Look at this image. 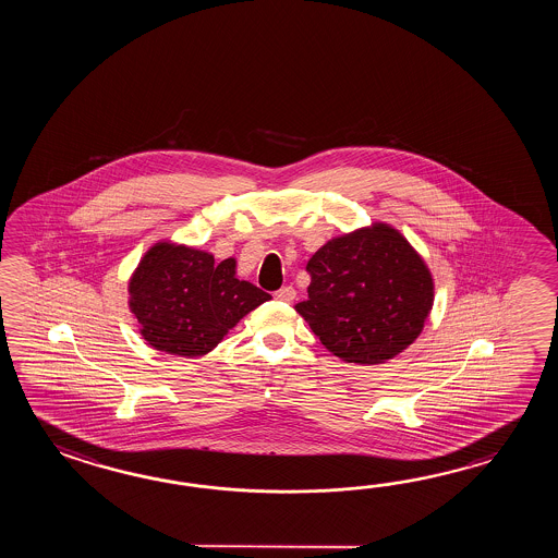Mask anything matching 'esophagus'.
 <instances>
[{
	"instance_id": "obj_1",
	"label": "esophagus",
	"mask_w": 558,
	"mask_h": 558,
	"mask_svg": "<svg viewBox=\"0 0 558 558\" xmlns=\"http://www.w3.org/2000/svg\"><path fill=\"white\" fill-rule=\"evenodd\" d=\"M295 289L291 287V284H287V287H281L277 293H275V299L277 301H283V303H291L293 299H295Z\"/></svg>"
}]
</instances>
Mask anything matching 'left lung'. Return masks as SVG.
<instances>
[{"instance_id": "1", "label": "left lung", "mask_w": 558, "mask_h": 558, "mask_svg": "<svg viewBox=\"0 0 558 558\" xmlns=\"http://www.w3.org/2000/svg\"><path fill=\"white\" fill-rule=\"evenodd\" d=\"M308 299L295 311L332 355L380 365L425 329L435 281L399 229L375 221L332 238L308 259Z\"/></svg>"}]
</instances>
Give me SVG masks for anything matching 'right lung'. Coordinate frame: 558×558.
<instances>
[{
  "instance_id": "obj_1",
  "label": "right lung",
  "mask_w": 558,
  "mask_h": 558,
  "mask_svg": "<svg viewBox=\"0 0 558 558\" xmlns=\"http://www.w3.org/2000/svg\"><path fill=\"white\" fill-rule=\"evenodd\" d=\"M130 311L157 351L202 356L214 351L253 308L271 295L239 281L238 262H215L209 251L161 239L131 274Z\"/></svg>"
}]
</instances>
